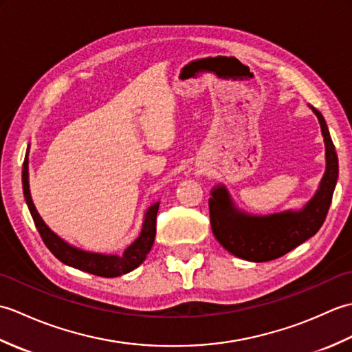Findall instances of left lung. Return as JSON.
Instances as JSON below:
<instances>
[{
	"mask_svg": "<svg viewBox=\"0 0 352 352\" xmlns=\"http://www.w3.org/2000/svg\"><path fill=\"white\" fill-rule=\"evenodd\" d=\"M311 110L322 130L327 166L315 197L301 210L252 216L239 210L226 186L213 188L212 198H208L212 231L233 256L256 263L278 258L315 236L322 227L338 183L339 162L324 116L315 107Z\"/></svg>",
	"mask_w": 352,
	"mask_h": 352,
	"instance_id": "1",
	"label": "left lung"
}]
</instances>
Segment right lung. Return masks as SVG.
<instances>
[{
    "instance_id": "right-lung-1",
    "label": "right lung",
    "mask_w": 352,
    "mask_h": 352,
    "mask_svg": "<svg viewBox=\"0 0 352 352\" xmlns=\"http://www.w3.org/2000/svg\"><path fill=\"white\" fill-rule=\"evenodd\" d=\"M28 148L24 164H22V189H24V197L27 201L28 210L32 213L36 228L39 231V234L43 243L47 245V248L54 254L62 263L80 269V271L104 276V278H113V276L129 274L133 269H136L142 261L146 258L148 252L153 248L159 203H155L148 208L139 237L122 252V256H107V254H98L76 248V246L65 242L63 239L58 237L56 233H52L36 210L32 195H30L28 184Z\"/></svg>"
}]
</instances>
